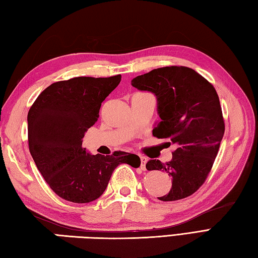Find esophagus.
<instances>
[{
  "mask_svg": "<svg viewBox=\"0 0 258 258\" xmlns=\"http://www.w3.org/2000/svg\"><path fill=\"white\" fill-rule=\"evenodd\" d=\"M140 160H141V169H145V163H147V158L145 157H140Z\"/></svg>",
  "mask_w": 258,
  "mask_h": 258,
  "instance_id": "1",
  "label": "esophagus"
}]
</instances>
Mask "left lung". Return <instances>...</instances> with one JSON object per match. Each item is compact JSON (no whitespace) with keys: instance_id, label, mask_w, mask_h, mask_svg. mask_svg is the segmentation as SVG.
<instances>
[{"instance_id":"obj_1","label":"left lung","mask_w":258,"mask_h":258,"mask_svg":"<svg viewBox=\"0 0 258 258\" xmlns=\"http://www.w3.org/2000/svg\"><path fill=\"white\" fill-rule=\"evenodd\" d=\"M132 86L157 97L160 121L153 137L175 144L169 162L150 160L148 170H165L171 177L169 193L160 201L190 196L212 169L224 134V120L214 87L193 69L166 67L134 78Z\"/></svg>"}]
</instances>
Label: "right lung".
Here are the masks:
<instances>
[{"mask_svg":"<svg viewBox=\"0 0 258 258\" xmlns=\"http://www.w3.org/2000/svg\"><path fill=\"white\" fill-rule=\"evenodd\" d=\"M120 79L118 74L55 82L30 107L28 142L31 157L50 188L69 202L89 203L100 198L117 166H132L140 160L137 154L123 151L93 156L82 148L84 133L98 120L101 102Z\"/></svg>","mask_w":258,"mask_h":258,"instance_id":"add662e5","label":"right lung"}]
</instances>
